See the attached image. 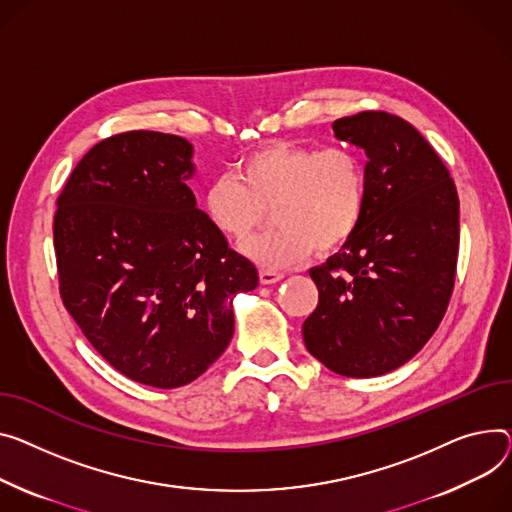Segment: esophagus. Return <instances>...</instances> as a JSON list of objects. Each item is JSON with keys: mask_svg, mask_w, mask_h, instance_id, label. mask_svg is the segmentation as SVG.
Masks as SVG:
<instances>
[{"mask_svg": "<svg viewBox=\"0 0 512 512\" xmlns=\"http://www.w3.org/2000/svg\"><path fill=\"white\" fill-rule=\"evenodd\" d=\"M284 278V274H280V271H271V269H261L259 271V282L269 286V284H276Z\"/></svg>", "mask_w": 512, "mask_h": 512, "instance_id": "34e87169", "label": "esophagus"}]
</instances>
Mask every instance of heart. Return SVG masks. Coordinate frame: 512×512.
I'll return each instance as SVG.
<instances>
[{
    "label": "heart",
    "instance_id": "1",
    "mask_svg": "<svg viewBox=\"0 0 512 512\" xmlns=\"http://www.w3.org/2000/svg\"><path fill=\"white\" fill-rule=\"evenodd\" d=\"M236 176L222 175L203 191V212L232 241L269 220L278 226L243 245L265 269H282L342 251L358 232L368 206V166L360 150L335 144L323 150L269 142L247 154Z\"/></svg>",
    "mask_w": 512,
    "mask_h": 512
}]
</instances>
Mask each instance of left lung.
<instances>
[{"mask_svg": "<svg viewBox=\"0 0 512 512\" xmlns=\"http://www.w3.org/2000/svg\"><path fill=\"white\" fill-rule=\"evenodd\" d=\"M368 156V206L342 253L309 274L319 304L302 325L306 350L352 379L412 360L455 286L459 197L449 168L405 119L362 111L333 121Z\"/></svg>", "mask_w": 512, "mask_h": 512, "instance_id": "8db88e82", "label": "left lung"}]
</instances>
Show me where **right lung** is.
<instances>
[{
  "instance_id": "right-lung-1",
  "label": "right lung",
  "mask_w": 512,
  "mask_h": 512,
  "mask_svg": "<svg viewBox=\"0 0 512 512\" xmlns=\"http://www.w3.org/2000/svg\"><path fill=\"white\" fill-rule=\"evenodd\" d=\"M193 148L160 131L98 142L57 197L59 294L94 350L127 379L175 389L226 350L232 298L259 284L195 208Z\"/></svg>"
}]
</instances>
